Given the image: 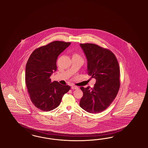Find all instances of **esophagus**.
I'll return each mask as SVG.
<instances>
[{"instance_id":"1","label":"esophagus","mask_w":148,"mask_h":148,"mask_svg":"<svg viewBox=\"0 0 148 148\" xmlns=\"http://www.w3.org/2000/svg\"><path fill=\"white\" fill-rule=\"evenodd\" d=\"M71 88L72 90H77L78 89V87H77L76 86H72Z\"/></svg>"}]
</instances>
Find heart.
I'll return each instance as SVG.
<instances>
[{
    "mask_svg": "<svg viewBox=\"0 0 148 148\" xmlns=\"http://www.w3.org/2000/svg\"><path fill=\"white\" fill-rule=\"evenodd\" d=\"M73 56H79V54L75 53V54H74V55H73Z\"/></svg>",
    "mask_w": 148,
    "mask_h": 148,
    "instance_id": "obj_1",
    "label": "heart"
}]
</instances>
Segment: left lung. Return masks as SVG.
I'll return each mask as SVG.
<instances>
[{"label": "left lung", "instance_id": "8db88e82", "mask_svg": "<svg viewBox=\"0 0 148 148\" xmlns=\"http://www.w3.org/2000/svg\"><path fill=\"white\" fill-rule=\"evenodd\" d=\"M87 59L88 74L96 79L94 87H81L80 106L90 113L103 112L116 97L120 88V68L110 50L93 43L80 44Z\"/></svg>", "mask_w": 148, "mask_h": 148}]
</instances>
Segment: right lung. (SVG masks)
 Returning a JSON list of instances; mask_svg holds the SVG:
<instances>
[{"label":"right lung","instance_id":"obj_1","mask_svg":"<svg viewBox=\"0 0 148 148\" xmlns=\"http://www.w3.org/2000/svg\"><path fill=\"white\" fill-rule=\"evenodd\" d=\"M71 42L55 40L35 50L27 61L25 82L32 103L43 111H50L60 105L64 94L71 89L58 81L51 82L50 76L56 71L58 55Z\"/></svg>","mask_w":148,"mask_h":148}]
</instances>
